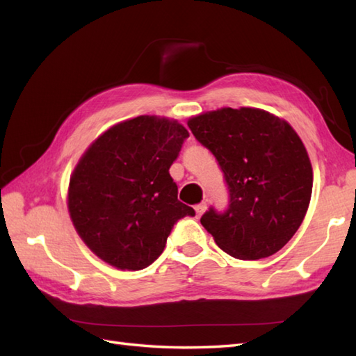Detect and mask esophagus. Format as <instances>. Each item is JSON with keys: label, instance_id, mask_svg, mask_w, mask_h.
Instances as JSON below:
<instances>
[{"label": "esophagus", "instance_id": "esophagus-1", "mask_svg": "<svg viewBox=\"0 0 356 356\" xmlns=\"http://www.w3.org/2000/svg\"><path fill=\"white\" fill-rule=\"evenodd\" d=\"M207 207H208L207 202H202V203H199V205H195V208H194L195 209V216L200 217L207 211Z\"/></svg>", "mask_w": 356, "mask_h": 356}]
</instances>
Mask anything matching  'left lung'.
I'll return each mask as SVG.
<instances>
[{"label": "left lung", "mask_w": 356, "mask_h": 356, "mask_svg": "<svg viewBox=\"0 0 356 356\" xmlns=\"http://www.w3.org/2000/svg\"><path fill=\"white\" fill-rule=\"evenodd\" d=\"M188 127L223 171L229 205L209 208L200 223L218 248L240 260L278 252L300 228L312 195L314 172L293 128L259 108H220Z\"/></svg>", "instance_id": "8db88e82"}]
</instances>
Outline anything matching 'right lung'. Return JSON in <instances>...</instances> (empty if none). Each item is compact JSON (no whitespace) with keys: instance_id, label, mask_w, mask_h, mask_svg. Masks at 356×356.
<instances>
[{"instance_id":"1","label":"right lung","mask_w":356,"mask_h":356,"mask_svg":"<svg viewBox=\"0 0 356 356\" xmlns=\"http://www.w3.org/2000/svg\"><path fill=\"white\" fill-rule=\"evenodd\" d=\"M177 120L138 116L108 128L81 157L69 185L79 237L105 263L139 270L163 252L172 226L194 209L170 176L185 139Z\"/></svg>"}]
</instances>
